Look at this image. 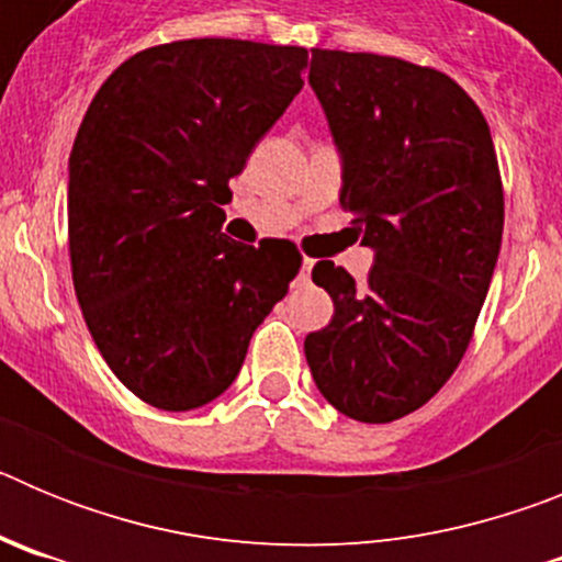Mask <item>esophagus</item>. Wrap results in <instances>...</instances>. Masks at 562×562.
<instances>
[{"mask_svg":"<svg viewBox=\"0 0 562 562\" xmlns=\"http://www.w3.org/2000/svg\"><path fill=\"white\" fill-rule=\"evenodd\" d=\"M312 267H315V261H312V258H304V261H301V272H297V284H310Z\"/></svg>","mask_w":562,"mask_h":562,"instance_id":"obj_1","label":"esophagus"}]
</instances>
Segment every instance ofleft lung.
Wrapping results in <instances>:
<instances>
[{
    "instance_id": "8db88e82",
    "label": "left lung",
    "mask_w": 562,
    "mask_h": 562,
    "mask_svg": "<svg viewBox=\"0 0 562 562\" xmlns=\"http://www.w3.org/2000/svg\"><path fill=\"white\" fill-rule=\"evenodd\" d=\"M310 83L374 267L357 284L317 261L335 315L306 335V362L340 414L382 425L422 408L470 346L504 233L498 157L473 98L434 67L312 49Z\"/></svg>"
}]
</instances>
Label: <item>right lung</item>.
<instances>
[{"label":"right lung","mask_w":562,"mask_h":562,"mask_svg":"<svg viewBox=\"0 0 562 562\" xmlns=\"http://www.w3.org/2000/svg\"><path fill=\"white\" fill-rule=\"evenodd\" d=\"M304 47L186 38L103 81L69 154V265L114 376L160 411L231 389L301 252L222 233L231 177L301 92Z\"/></svg>","instance_id":"1"}]
</instances>
